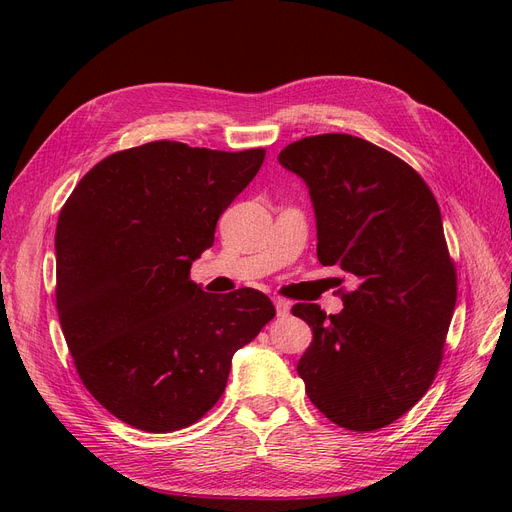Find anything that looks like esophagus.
<instances>
[{
  "label": "esophagus",
  "mask_w": 512,
  "mask_h": 512,
  "mask_svg": "<svg viewBox=\"0 0 512 512\" xmlns=\"http://www.w3.org/2000/svg\"><path fill=\"white\" fill-rule=\"evenodd\" d=\"M274 307H276V313H278L280 317L288 315V311H290V303H288V301H284V299H280V297H276V299H274Z\"/></svg>",
  "instance_id": "34e87169"
}]
</instances>
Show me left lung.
Instances as JSON below:
<instances>
[{
  "label": "left lung",
  "mask_w": 512,
  "mask_h": 512,
  "mask_svg": "<svg viewBox=\"0 0 512 512\" xmlns=\"http://www.w3.org/2000/svg\"><path fill=\"white\" fill-rule=\"evenodd\" d=\"M278 161L309 188L319 263L357 284L336 315L292 307L313 332L297 371L330 421L373 432L415 405L442 361L456 272L440 207L409 164L351 134L290 143Z\"/></svg>",
  "instance_id": "1"
}]
</instances>
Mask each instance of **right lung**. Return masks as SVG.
Masks as SVG:
<instances>
[{"instance_id":"right-lung-1","label":"right lung","mask_w":512,"mask_h":512,"mask_svg":"<svg viewBox=\"0 0 512 512\" xmlns=\"http://www.w3.org/2000/svg\"><path fill=\"white\" fill-rule=\"evenodd\" d=\"M263 157L155 141L99 161L62 207V332L80 380L120 421L151 434L199 421L234 353L276 315L259 290L213 297L188 278Z\"/></svg>"}]
</instances>
